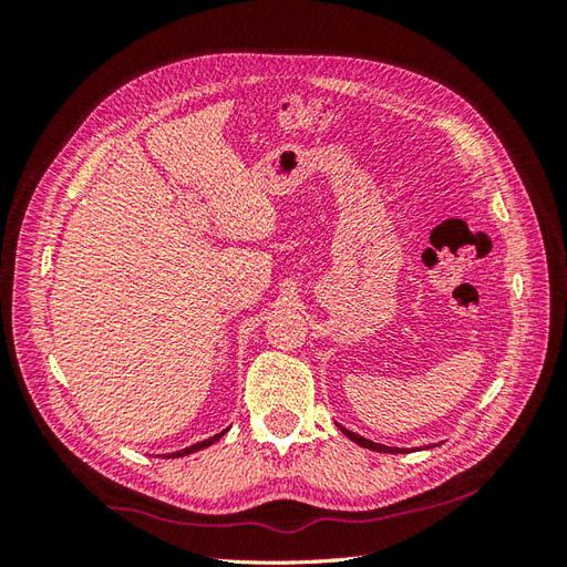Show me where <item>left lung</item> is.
<instances>
[{
    "label": "left lung",
    "instance_id": "1",
    "mask_svg": "<svg viewBox=\"0 0 567 567\" xmlns=\"http://www.w3.org/2000/svg\"><path fill=\"white\" fill-rule=\"evenodd\" d=\"M338 427L342 431V435H348L352 442L359 444V447H367V450H373V452H385V454H400V452H404V450H400V447H385V444L371 442V440H367V437H362V435H357V433L348 431V427H342V425H338Z\"/></svg>",
    "mask_w": 567,
    "mask_h": 567
}]
</instances>
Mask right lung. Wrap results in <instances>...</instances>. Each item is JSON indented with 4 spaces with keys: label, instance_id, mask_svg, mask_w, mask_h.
Masks as SVG:
<instances>
[{
    "label": "right lung",
    "instance_id": "right-lung-1",
    "mask_svg": "<svg viewBox=\"0 0 567 567\" xmlns=\"http://www.w3.org/2000/svg\"><path fill=\"white\" fill-rule=\"evenodd\" d=\"M227 431H221V433H217L215 437H208V440H203V442H196V444H192V447H186V450H182V452H175V454H169V456H186V454H194V452H198V450H203V447H210L213 442H217L221 435H225Z\"/></svg>",
    "mask_w": 567,
    "mask_h": 567
}]
</instances>
